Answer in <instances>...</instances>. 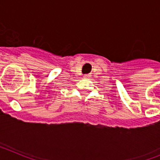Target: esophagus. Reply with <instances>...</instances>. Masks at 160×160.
Instances as JSON below:
<instances>
[{
    "instance_id": "obj_1",
    "label": "esophagus",
    "mask_w": 160,
    "mask_h": 160,
    "mask_svg": "<svg viewBox=\"0 0 160 160\" xmlns=\"http://www.w3.org/2000/svg\"><path fill=\"white\" fill-rule=\"evenodd\" d=\"M89 77H90V76H89L88 74H85V75L83 76V78H85V79H87V78H89Z\"/></svg>"
}]
</instances>
